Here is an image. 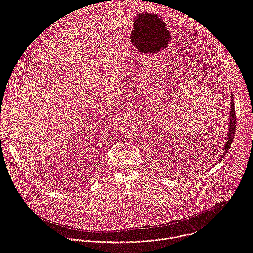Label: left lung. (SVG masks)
Listing matches in <instances>:
<instances>
[{
    "label": "left lung",
    "mask_w": 253,
    "mask_h": 253,
    "mask_svg": "<svg viewBox=\"0 0 253 253\" xmlns=\"http://www.w3.org/2000/svg\"><path fill=\"white\" fill-rule=\"evenodd\" d=\"M232 101H231V111H230V122H229V127H228V138L226 140V144H225V148L223 149V152L222 154L220 155L219 159L217 160V163L220 162L225 154L230 150V147H231V144L233 142V139L235 137V133H236V125H237V118H236V111H235V103H234V97H233V94H232V97H231Z\"/></svg>",
    "instance_id": "8db88e82"
}]
</instances>
